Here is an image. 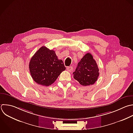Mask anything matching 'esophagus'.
Returning <instances> with one entry per match:
<instances>
[{"label": "esophagus", "instance_id": "obj_1", "mask_svg": "<svg viewBox=\"0 0 133 133\" xmlns=\"http://www.w3.org/2000/svg\"><path fill=\"white\" fill-rule=\"evenodd\" d=\"M67 70L69 71V72H72V70H73V68L72 66H68L67 68H66Z\"/></svg>", "mask_w": 133, "mask_h": 133}]
</instances>
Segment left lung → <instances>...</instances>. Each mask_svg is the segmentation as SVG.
<instances>
[{
	"label": "left lung",
	"mask_w": 133,
	"mask_h": 133,
	"mask_svg": "<svg viewBox=\"0 0 133 133\" xmlns=\"http://www.w3.org/2000/svg\"><path fill=\"white\" fill-rule=\"evenodd\" d=\"M99 70L92 56L90 53H87L78 63L75 71L73 72V77L81 85L89 86L94 84L97 81Z\"/></svg>",
	"instance_id": "obj_1"
}]
</instances>
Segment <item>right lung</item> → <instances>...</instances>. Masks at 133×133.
<instances>
[{
  "instance_id": "1",
  "label": "right lung",
  "mask_w": 133,
  "mask_h": 133,
  "mask_svg": "<svg viewBox=\"0 0 133 133\" xmlns=\"http://www.w3.org/2000/svg\"><path fill=\"white\" fill-rule=\"evenodd\" d=\"M29 69L36 83L48 86L56 81L66 68L62 60L58 59L54 50L43 46L32 57Z\"/></svg>"
}]
</instances>
